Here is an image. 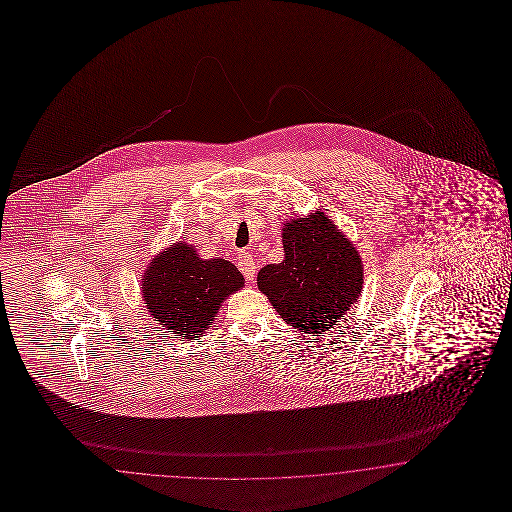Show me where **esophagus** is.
<instances>
[{"instance_id":"esophagus-1","label":"esophagus","mask_w":512,"mask_h":512,"mask_svg":"<svg viewBox=\"0 0 512 512\" xmlns=\"http://www.w3.org/2000/svg\"><path fill=\"white\" fill-rule=\"evenodd\" d=\"M236 263H238L240 272L244 274V278L248 279L249 283H251V281L255 279V261H253V255L248 253V251H242V253H238Z\"/></svg>"}]
</instances>
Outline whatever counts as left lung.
<instances>
[{
  "label": "left lung",
  "mask_w": 512,
  "mask_h": 512,
  "mask_svg": "<svg viewBox=\"0 0 512 512\" xmlns=\"http://www.w3.org/2000/svg\"><path fill=\"white\" fill-rule=\"evenodd\" d=\"M281 236L285 257L261 268L257 285L285 323L304 334H323L357 302L362 259L325 212L296 217Z\"/></svg>",
  "instance_id": "1"
}]
</instances>
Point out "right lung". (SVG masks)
Segmentation results:
<instances>
[{
  "label": "right lung",
  "mask_w": 512,
  "mask_h": 512,
  "mask_svg": "<svg viewBox=\"0 0 512 512\" xmlns=\"http://www.w3.org/2000/svg\"><path fill=\"white\" fill-rule=\"evenodd\" d=\"M240 287L244 276L231 261L201 259L193 246L178 242L148 264L142 298L159 325L191 340L210 328L221 302Z\"/></svg>",
  "instance_id": "right-lung-1"
}]
</instances>
